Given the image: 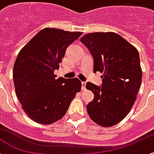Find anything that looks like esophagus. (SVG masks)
Here are the masks:
<instances>
[{
  "label": "esophagus",
  "instance_id": "obj_1",
  "mask_svg": "<svg viewBox=\"0 0 154 154\" xmlns=\"http://www.w3.org/2000/svg\"><path fill=\"white\" fill-rule=\"evenodd\" d=\"M85 85H86V82H82V90H84L85 88Z\"/></svg>",
  "mask_w": 154,
  "mask_h": 154
}]
</instances>
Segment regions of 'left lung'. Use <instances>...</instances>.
Segmentation results:
<instances>
[{"mask_svg": "<svg viewBox=\"0 0 154 154\" xmlns=\"http://www.w3.org/2000/svg\"><path fill=\"white\" fill-rule=\"evenodd\" d=\"M94 61V72L103 73L101 87L88 82L94 95L87 105L90 118L99 125H115L128 115L141 85L142 71L137 49L114 32H94L80 38Z\"/></svg>", "mask_w": 154, "mask_h": 154, "instance_id": "1", "label": "left lung"}]
</instances>
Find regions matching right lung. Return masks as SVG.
<instances>
[{"label":"right lung","mask_w":154,"mask_h":154,"mask_svg":"<svg viewBox=\"0 0 154 154\" xmlns=\"http://www.w3.org/2000/svg\"><path fill=\"white\" fill-rule=\"evenodd\" d=\"M45 28L17 54L13 80L17 99L27 116L39 124L49 125L66 114L76 94L81 90L78 78L56 79L66 48L82 35Z\"/></svg>","instance_id":"obj_1"}]
</instances>
